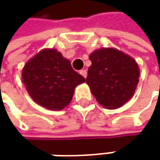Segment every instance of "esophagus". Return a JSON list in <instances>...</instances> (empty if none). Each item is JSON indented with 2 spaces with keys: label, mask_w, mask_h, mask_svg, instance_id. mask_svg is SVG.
<instances>
[{
  "label": "esophagus",
  "mask_w": 160,
  "mask_h": 160,
  "mask_svg": "<svg viewBox=\"0 0 160 160\" xmlns=\"http://www.w3.org/2000/svg\"><path fill=\"white\" fill-rule=\"evenodd\" d=\"M80 75L81 76H83L84 78H86L87 77V70L86 69H82V70H80Z\"/></svg>",
  "instance_id": "obj_1"
}]
</instances>
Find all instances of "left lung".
<instances>
[{
	"instance_id": "obj_1",
	"label": "left lung",
	"mask_w": 160,
	"mask_h": 160,
	"mask_svg": "<svg viewBox=\"0 0 160 160\" xmlns=\"http://www.w3.org/2000/svg\"><path fill=\"white\" fill-rule=\"evenodd\" d=\"M86 83L96 101L108 109L122 107L133 96L139 82L140 69L129 54L116 48H101L89 56Z\"/></svg>"
}]
</instances>
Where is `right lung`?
<instances>
[{"instance_id":"1","label":"right lung","mask_w":160,"mask_h":160,"mask_svg":"<svg viewBox=\"0 0 160 160\" xmlns=\"http://www.w3.org/2000/svg\"><path fill=\"white\" fill-rule=\"evenodd\" d=\"M22 82L29 96L50 110H62L69 105L75 88L85 82L55 49L46 48L30 58L22 69Z\"/></svg>"}]
</instances>
